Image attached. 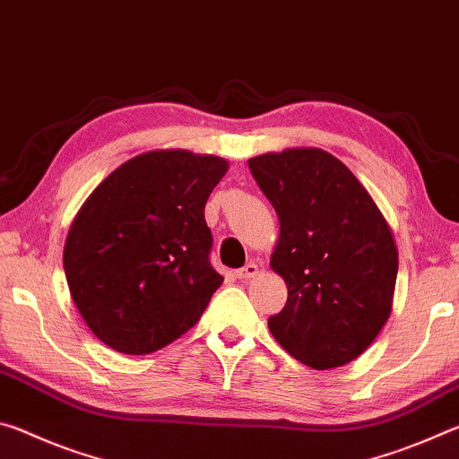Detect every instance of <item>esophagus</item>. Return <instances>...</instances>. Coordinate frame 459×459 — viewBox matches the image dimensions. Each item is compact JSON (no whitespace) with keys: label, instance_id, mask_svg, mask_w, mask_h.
I'll list each match as a JSON object with an SVG mask.
<instances>
[{"label":"esophagus","instance_id":"obj_1","mask_svg":"<svg viewBox=\"0 0 459 459\" xmlns=\"http://www.w3.org/2000/svg\"><path fill=\"white\" fill-rule=\"evenodd\" d=\"M257 275H259V267L255 265V263H247L243 269L237 271V277L240 279V281H251V279Z\"/></svg>","mask_w":459,"mask_h":459}]
</instances>
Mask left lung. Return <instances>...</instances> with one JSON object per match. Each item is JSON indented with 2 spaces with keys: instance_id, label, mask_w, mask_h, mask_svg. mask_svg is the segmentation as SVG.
<instances>
[{
  "instance_id": "1",
  "label": "left lung",
  "mask_w": 459,
  "mask_h": 459,
  "mask_svg": "<svg viewBox=\"0 0 459 459\" xmlns=\"http://www.w3.org/2000/svg\"><path fill=\"white\" fill-rule=\"evenodd\" d=\"M248 168L279 219L269 265L287 301L269 317L271 333L316 370L352 362L393 312V229L351 168L320 147L261 153Z\"/></svg>"
}]
</instances>
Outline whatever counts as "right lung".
<instances>
[{"label":"right lung","instance_id":"obj_1","mask_svg":"<svg viewBox=\"0 0 459 459\" xmlns=\"http://www.w3.org/2000/svg\"><path fill=\"white\" fill-rule=\"evenodd\" d=\"M227 172L219 155L153 150L82 202L62 261L74 306L103 344L150 354L200 320L224 281L208 261L204 206Z\"/></svg>","mask_w":459,"mask_h":459}]
</instances>
